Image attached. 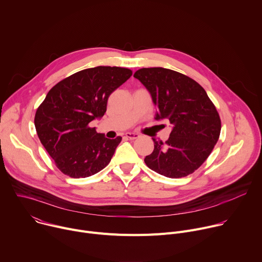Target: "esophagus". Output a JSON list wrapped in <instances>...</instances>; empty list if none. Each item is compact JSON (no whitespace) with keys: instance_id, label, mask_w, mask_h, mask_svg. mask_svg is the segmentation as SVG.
Wrapping results in <instances>:
<instances>
[{"instance_id":"esophagus-1","label":"esophagus","mask_w":262,"mask_h":262,"mask_svg":"<svg viewBox=\"0 0 262 262\" xmlns=\"http://www.w3.org/2000/svg\"><path fill=\"white\" fill-rule=\"evenodd\" d=\"M125 137H126L127 139H129V140H135V139H137V138L139 137V135L136 134V133H126V134H125Z\"/></svg>"}]
</instances>
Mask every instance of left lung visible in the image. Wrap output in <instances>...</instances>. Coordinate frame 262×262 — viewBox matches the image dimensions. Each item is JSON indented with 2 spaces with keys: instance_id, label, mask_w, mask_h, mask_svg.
Masks as SVG:
<instances>
[{
  "instance_id": "8db88e82",
  "label": "left lung",
  "mask_w": 262,
  "mask_h": 262,
  "mask_svg": "<svg viewBox=\"0 0 262 262\" xmlns=\"http://www.w3.org/2000/svg\"><path fill=\"white\" fill-rule=\"evenodd\" d=\"M134 77L151 95L157 120L172 124L169 139L155 142L144 159L148 168L170 178L188 176L209 157L221 133V119L206 91L184 74L163 68H141Z\"/></svg>"
}]
</instances>
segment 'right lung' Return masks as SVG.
I'll list each match as a JSON object with an SVG mask.
<instances>
[{
  "instance_id": "right-lung-1",
  "label": "right lung",
  "mask_w": 262,
  "mask_h": 262,
  "mask_svg": "<svg viewBox=\"0 0 262 262\" xmlns=\"http://www.w3.org/2000/svg\"><path fill=\"white\" fill-rule=\"evenodd\" d=\"M116 66L87 68L62 80L35 114L37 135L57 168L72 178L96 174L111 162L122 138L107 139L90 122L101 118L112 92L132 77Z\"/></svg>"
}]
</instances>
